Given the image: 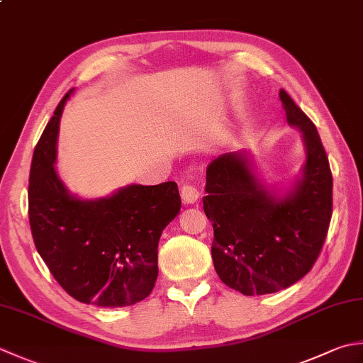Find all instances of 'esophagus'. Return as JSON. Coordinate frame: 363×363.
I'll use <instances>...</instances> for the list:
<instances>
[{
	"label": "esophagus",
	"mask_w": 363,
	"mask_h": 363,
	"mask_svg": "<svg viewBox=\"0 0 363 363\" xmlns=\"http://www.w3.org/2000/svg\"><path fill=\"white\" fill-rule=\"evenodd\" d=\"M181 198H182V203L184 204L195 203V201H198V198H200V191H198L195 184L186 182L181 187Z\"/></svg>",
	"instance_id": "esophagus-1"
}]
</instances>
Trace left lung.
Wrapping results in <instances>:
<instances>
[{
    "mask_svg": "<svg viewBox=\"0 0 363 363\" xmlns=\"http://www.w3.org/2000/svg\"><path fill=\"white\" fill-rule=\"evenodd\" d=\"M280 101L307 151L302 177L279 198L255 177L242 152L218 155L206 169L204 214L212 222V261L226 286L271 294L307 275L332 217V173L315 124L285 89Z\"/></svg>",
    "mask_w": 363,
    "mask_h": 363,
    "instance_id": "1",
    "label": "left lung"
}]
</instances>
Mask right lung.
<instances>
[{
	"mask_svg": "<svg viewBox=\"0 0 363 363\" xmlns=\"http://www.w3.org/2000/svg\"><path fill=\"white\" fill-rule=\"evenodd\" d=\"M34 147L28 216L35 248L69 296L97 307H129L151 294L159 275L162 231L181 211L173 181L127 186L111 196L80 200L55 169L64 104Z\"/></svg>",
	"mask_w": 363,
	"mask_h": 363,
	"instance_id": "obj_1",
	"label": "right lung"
}]
</instances>
